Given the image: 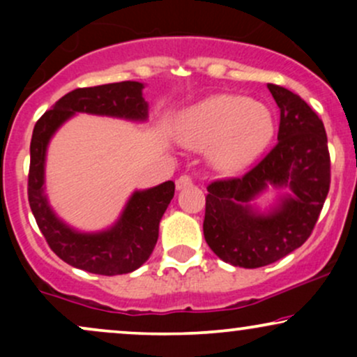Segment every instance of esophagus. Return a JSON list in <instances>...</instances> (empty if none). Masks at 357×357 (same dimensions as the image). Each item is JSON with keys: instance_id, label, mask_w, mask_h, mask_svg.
<instances>
[{"instance_id": "34e87169", "label": "esophagus", "mask_w": 357, "mask_h": 357, "mask_svg": "<svg viewBox=\"0 0 357 357\" xmlns=\"http://www.w3.org/2000/svg\"><path fill=\"white\" fill-rule=\"evenodd\" d=\"M191 184H192V179L190 178V176L183 174V176H179L178 181H176V188H178V190H184V188L191 186Z\"/></svg>"}]
</instances>
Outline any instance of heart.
<instances>
[{
    "mask_svg": "<svg viewBox=\"0 0 357 357\" xmlns=\"http://www.w3.org/2000/svg\"><path fill=\"white\" fill-rule=\"evenodd\" d=\"M176 134L186 147L208 149L213 169L236 173L267 147L273 136V119L260 102L218 93L183 112Z\"/></svg>",
    "mask_w": 357,
    "mask_h": 357,
    "instance_id": "obj_1",
    "label": "heart"
}]
</instances>
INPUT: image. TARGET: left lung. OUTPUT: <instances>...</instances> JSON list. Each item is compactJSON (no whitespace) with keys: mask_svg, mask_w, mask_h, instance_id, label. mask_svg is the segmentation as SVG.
<instances>
[{"mask_svg":"<svg viewBox=\"0 0 357 357\" xmlns=\"http://www.w3.org/2000/svg\"><path fill=\"white\" fill-rule=\"evenodd\" d=\"M280 109L277 144L243 178L208 186L203 233L216 257L233 267L258 268L304 245L331 184V159L322 121L305 100L267 85ZM272 185L290 189L267 212L252 204Z\"/></svg>","mask_w":357,"mask_h":357,"instance_id":"1","label":"left lung"}]
</instances>
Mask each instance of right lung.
<instances>
[{
	"label": "right lung",
	"instance_id": "1",
	"mask_svg": "<svg viewBox=\"0 0 357 357\" xmlns=\"http://www.w3.org/2000/svg\"><path fill=\"white\" fill-rule=\"evenodd\" d=\"M142 89L141 82L127 80L72 90L40 117L31 136L28 202L36 225L61 260L97 275L134 272L151 257L159 236V221L174 196V183L134 191L112 227L80 231L59 218L48 203L45 192L47 149L56 130L79 112L146 122L149 105L142 97Z\"/></svg>",
	"mask_w": 357,
	"mask_h": 357
}]
</instances>
